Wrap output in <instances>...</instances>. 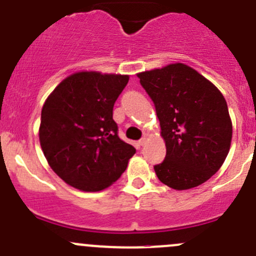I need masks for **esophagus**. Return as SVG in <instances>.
Listing matches in <instances>:
<instances>
[{
  "label": "esophagus",
  "mask_w": 256,
  "mask_h": 256,
  "mask_svg": "<svg viewBox=\"0 0 256 256\" xmlns=\"http://www.w3.org/2000/svg\"><path fill=\"white\" fill-rule=\"evenodd\" d=\"M144 142H146V138H141V140H138V144H140V146H144Z\"/></svg>",
  "instance_id": "1"
}]
</instances>
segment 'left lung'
Segmentation results:
<instances>
[{"instance_id": "obj_1", "label": "left lung", "mask_w": 256, "mask_h": 256, "mask_svg": "<svg viewBox=\"0 0 256 256\" xmlns=\"http://www.w3.org/2000/svg\"><path fill=\"white\" fill-rule=\"evenodd\" d=\"M138 76L154 102L166 142V157L154 166L158 180L177 190L204 183L230 148L233 128L222 92L182 63Z\"/></svg>"}]
</instances>
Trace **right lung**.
<instances>
[{
    "label": "right lung",
    "mask_w": 256,
    "mask_h": 256,
    "mask_svg": "<svg viewBox=\"0 0 256 256\" xmlns=\"http://www.w3.org/2000/svg\"><path fill=\"white\" fill-rule=\"evenodd\" d=\"M128 76L80 72L46 100L40 141L49 166L64 182L85 192L112 186L126 170L135 147L118 135L114 104Z\"/></svg>",
    "instance_id": "right-lung-1"
}]
</instances>
